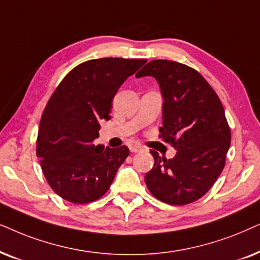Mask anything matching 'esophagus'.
Here are the masks:
<instances>
[{
  "label": "esophagus",
  "instance_id": "34e87169",
  "mask_svg": "<svg viewBox=\"0 0 260 260\" xmlns=\"http://www.w3.org/2000/svg\"><path fill=\"white\" fill-rule=\"evenodd\" d=\"M129 151L132 152V153H138V152L143 151V147H141L140 145H138V144H133V145H131V146H129Z\"/></svg>",
  "mask_w": 260,
  "mask_h": 260
}]
</instances>
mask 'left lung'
<instances>
[{"label": "left lung", "mask_w": 260, "mask_h": 260, "mask_svg": "<svg viewBox=\"0 0 260 260\" xmlns=\"http://www.w3.org/2000/svg\"><path fill=\"white\" fill-rule=\"evenodd\" d=\"M154 77L162 96L160 137L175 147L171 159L151 151L154 165L145 175L152 195L172 206L202 197L224 168L231 129L222 103L192 68L171 60H152L136 75Z\"/></svg>", "instance_id": "obj_1"}]
</instances>
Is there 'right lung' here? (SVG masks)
<instances>
[{"label":"right lung","mask_w":260,"mask_h":260,"mask_svg":"<svg viewBox=\"0 0 260 260\" xmlns=\"http://www.w3.org/2000/svg\"><path fill=\"white\" fill-rule=\"evenodd\" d=\"M146 61H84L65 76L48 100L40 120L37 155L48 184L61 199L83 205L108 191L129 150L95 145L100 121L110 119L117 90Z\"/></svg>","instance_id":"add662e5"}]
</instances>
